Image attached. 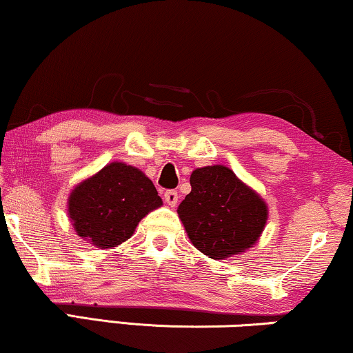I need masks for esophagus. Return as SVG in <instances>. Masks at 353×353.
Returning a JSON list of instances; mask_svg holds the SVG:
<instances>
[{
    "mask_svg": "<svg viewBox=\"0 0 353 353\" xmlns=\"http://www.w3.org/2000/svg\"><path fill=\"white\" fill-rule=\"evenodd\" d=\"M163 199H165V202L170 207H175L178 204V192L176 191H165V194H163Z\"/></svg>",
    "mask_w": 353,
    "mask_h": 353,
    "instance_id": "esophagus-1",
    "label": "esophagus"
}]
</instances>
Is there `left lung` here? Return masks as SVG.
Masks as SVG:
<instances>
[{
  "mask_svg": "<svg viewBox=\"0 0 353 353\" xmlns=\"http://www.w3.org/2000/svg\"><path fill=\"white\" fill-rule=\"evenodd\" d=\"M190 183L176 212L192 245L214 260L254 248L268 220L263 197L225 165L196 168Z\"/></svg>",
  "mask_w": 353,
  "mask_h": 353,
  "instance_id": "obj_1",
  "label": "left lung"
}]
</instances>
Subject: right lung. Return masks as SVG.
Returning a JSON list of instances; mask_svg holds the SVG:
<instances>
[{"label":"right lung","instance_id":"add662e5","mask_svg":"<svg viewBox=\"0 0 353 353\" xmlns=\"http://www.w3.org/2000/svg\"><path fill=\"white\" fill-rule=\"evenodd\" d=\"M161 205L152 181L123 162H110L80 181L67 199L75 233L99 249H114L132 238L139 221Z\"/></svg>","mask_w":353,"mask_h":353}]
</instances>
